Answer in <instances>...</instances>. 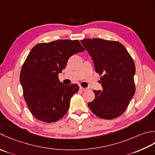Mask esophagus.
Wrapping results in <instances>:
<instances>
[{
	"instance_id": "34e87169",
	"label": "esophagus",
	"mask_w": 155,
	"mask_h": 155,
	"mask_svg": "<svg viewBox=\"0 0 155 155\" xmlns=\"http://www.w3.org/2000/svg\"><path fill=\"white\" fill-rule=\"evenodd\" d=\"M80 90H81V91H86V90H87V88H85V87H80Z\"/></svg>"
}]
</instances>
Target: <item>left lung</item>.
Returning a JSON list of instances; mask_svg holds the SVG:
<instances>
[{"instance_id":"1","label":"left lung","mask_w":155,"mask_h":155,"mask_svg":"<svg viewBox=\"0 0 155 155\" xmlns=\"http://www.w3.org/2000/svg\"><path fill=\"white\" fill-rule=\"evenodd\" d=\"M81 43L91 57L95 71L100 75L102 90H93L95 98L87 104L97 117L111 120L125 112L135 93L133 59L120 43L98 38Z\"/></svg>"}]
</instances>
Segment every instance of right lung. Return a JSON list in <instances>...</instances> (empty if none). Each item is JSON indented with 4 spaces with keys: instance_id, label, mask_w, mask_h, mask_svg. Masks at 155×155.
Returning a JSON list of instances; mask_svg holds the SVG:
<instances>
[{
    "instance_id": "obj_1",
    "label": "right lung",
    "mask_w": 155,
    "mask_h": 155,
    "mask_svg": "<svg viewBox=\"0 0 155 155\" xmlns=\"http://www.w3.org/2000/svg\"><path fill=\"white\" fill-rule=\"evenodd\" d=\"M84 51L78 40L66 39L39 43L31 50L21 69L20 82L28 108L35 118L50 123L67 113L79 86L63 84L58 75L71 56Z\"/></svg>"
}]
</instances>
